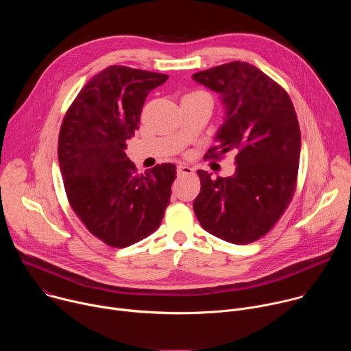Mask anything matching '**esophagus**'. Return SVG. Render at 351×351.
I'll use <instances>...</instances> for the list:
<instances>
[{"instance_id":"34e87169","label":"esophagus","mask_w":351,"mask_h":351,"mask_svg":"<svg viewBox=\"0 0 351 351\" xmlns=\"http://www.w3.org/2000/svg\"><path fill=\"white\" fill-rule=\"evenodd\" d=\"M176 171H178L179 176H187V175H193L194 173V169L191 167H187V165H179Z\"/></svg>"}]
</instances>
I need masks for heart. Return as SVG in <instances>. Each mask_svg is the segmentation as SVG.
<instances>
[{
  "label": "heart",
  "instance_id": "heart-1",
  "mask_svg": "<svg viewBox=\"0 0 351 351\" xmlns=\"http://www.w3.org/2000/svg\"><path fill=\"white\" fill-rule=\"evenodd\" d=\"M199 93H202V91H194V93H191V94H199ZM189 95V94H187Z\"/></svg>",
  "mask_w": 351,
  "mask_h": 351
}]
</instances>
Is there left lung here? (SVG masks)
<instances>
[{
    "instance_id": "8db88e82",
    "label": "left lung",
    "mask_w": 351,
    "mask_h": 351,
    "mask_svg": "<svg viewBox=\"0 0 351 351\" xmlns=\"http://www.w3.org/2000/svg\"><path fill=\"white\" fill-rule=\"evenodd\" d=\"M193 79L221 95L225 121L206 154L236 153V172L213 179L197 171L202 190L194 214L208 233L248 244L267 234L295 191L300 126L289 94L257 66L234 61L197 72Z\"/></svg>"
}]
</instances>
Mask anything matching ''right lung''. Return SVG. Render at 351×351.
<instances>
[{
  "label": "right lung",
  "mask_w": 351,
  "mask_h": 351,
  "mask_svg": "<svg viewBox=\"0 0 351 351\" xmlns=\"http://www.w3.org/2000/svg\"><path fill=\"white\" fill-rule=\"evenodd\" d=\"M167 80L162 73L108 66L87 82L64 117L58 161L69 204L87 230L111 247L154 233L169 204L175 164L138 175L125 153L145 97Z\"/></svg>",
  "instance_id": "add662e5"
}]
</instances>
